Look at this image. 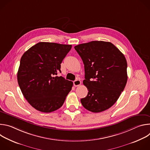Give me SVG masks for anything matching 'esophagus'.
<instances>
[{"mask_svg":"<svg viewBox=\"0 0 150 150\" xmlns=\"http://www.w3.org/2000/svg\"><path fill=\"white\" fill-rule=\"evenodd\" d=\"M81 82L80 79H76L75 81H74V85L75 87L79 86V85H81Z\"/></svg>","mask_w":150,"mask_h":150,"instance_id":"1","label":"esophagus"}]
</instances>
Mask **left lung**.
Returning <instances> with one entry per match:
<instances>
[{"label":"left lung","mask_w":150,"mask_h":150,"mask_svg":"<svg viewBox=\"0 0 150 150\" xmlns=\"http://www.w3.org/2000/svg\"><path fill=\"white\" fill-rule=\"evenodd\" d=\"M84 64L83 83L88 89L81 99L83 108L98 113L109 109L123 91L127 79V62L110 42L93 41L74 47Z\"/></svg>","instance_id":"1"}]
</instances>
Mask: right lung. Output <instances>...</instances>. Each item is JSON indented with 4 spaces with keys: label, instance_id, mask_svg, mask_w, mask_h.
Masks as SVG:
<instances>
[{
    "label": "right lung",
    "instance_id": "obj_1",
    "mask_svg": "<svg viewBox=\"0 0 150 150\" xmlns=\"http://www.w3.org/2000/svg\"><path fill=\"white\" fill-rule=\"evenodd\" d=\"M71 48L72 45L40 42L21 57L18 82L25 99L36 110L50 113L59 109L71 91L73 82L57 75Z\"/></svg>",
    "mask_w": 150,
    "mask_h": 150
}]
</instances>
